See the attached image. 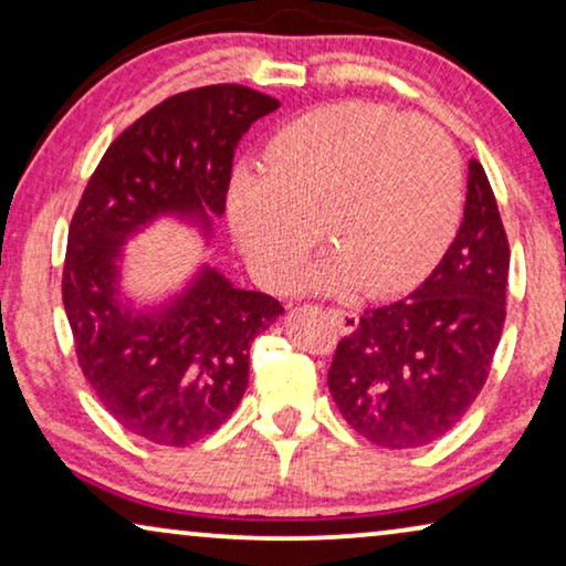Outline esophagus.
<instances>
[{"label": "esophagus", "mask_w": 566, "mask_h": 566, "mask_svg": "<svg viewBox=\"0 0 566 566\" xmlns=\"http://www.w3.org/2000/svg\"><path fill=\"white\" fill-rule=\"evenodd\" d=\"M329 319L335 322V327L343 332V335H350V332L358 329V314L350 312V308H329Z\"/></svg>", "instance_id": "obj_1"}]
</instances>
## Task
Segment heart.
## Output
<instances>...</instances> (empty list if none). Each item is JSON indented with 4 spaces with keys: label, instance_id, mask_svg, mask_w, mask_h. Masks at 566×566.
<instances>
[{
    "label": "heart",
    "instance_id": "heart-1",
    "mask_svg": "<svg viewBox=\"0 0 566 566\" xmlns=\"http://www.w3.org/2000/svg\"><path fill=\"white\" fill-rule=\"evenodd\" d=\"M459 151L436 123L376 103H335L285 123L265 169H237L227 213L239 252L268 289H283L319 237L332 252L306 275L316 289L368 296L407 291L453 234Z\"/></svg>",
    "mask_w": 566,
    "mask_h": 566
}]
</instances>
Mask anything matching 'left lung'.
<instances>
[{
	"mask_svg": "<svg viewBox=\"0 0 566 566\" xmlns=\"http://www.w3.org/2000/svg\"><path fill=\"white\" fill-rule=\"evenodd\" d=\"M510 247L484 167L469 161L455 239L420 289L368 308L339 339L327 386L370 443L405 451L461 422L490 376L505 327Z\"/></svg>",
	"mask_w": 566,
	"mask_h": 566,
	"instance_id": "obj_1",
	"label": "left lung"
}]
</instances>
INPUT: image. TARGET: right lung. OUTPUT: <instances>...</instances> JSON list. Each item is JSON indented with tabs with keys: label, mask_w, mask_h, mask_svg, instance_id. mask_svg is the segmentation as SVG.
Segmentation results:
<instances>
[{
	"label": "right lung",
	"mask_w": 566,
	"mask_h": 566,
	"mask_svg": "<svg viewBox=\"0 0 566 566\" xmlns=\"http://www.w3.org/2000/svg\"><path fill=\"white\" fill-rule=\"evenodd\" d=\"M277 107L242 84L167 97L107 146L69 227L61 296L76 360L107 412L157 446L198 443L229 420L250 381L252 339L283 306L206 265L180 296L136 312L120 301V247L159 216L208 234L227 208L239 138Z\"/></svg>",
	"instance_id": "right-lung-1"
}]
</instances>
